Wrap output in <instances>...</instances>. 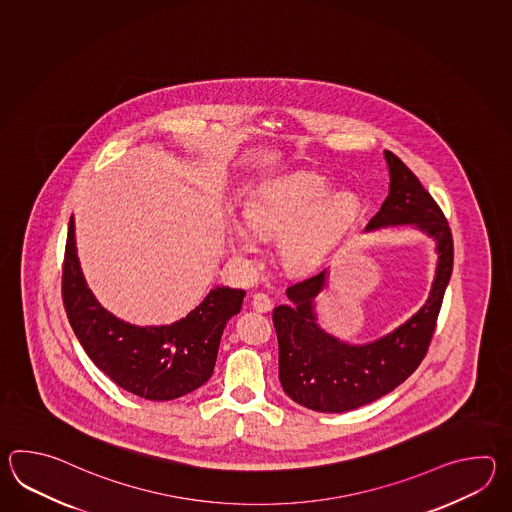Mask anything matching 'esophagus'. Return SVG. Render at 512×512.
I'll return each instance as SVG.
<instances>
[{
    "mask_svg": "<svg viewBox=\"0 0 512 512\" xmlns=\"http://www.w3.org/2000/svg\"><path fill=\"white\" fill-rule=\"evenodd\" d=\"M252 307L260 313H267L272 309L271 296L267 293H254L252 294Z\"/></svg>",
    "mask_w": 512,
    "mask_h": 512,
    "instance_id": "34e87169",
    "label": "esophagus"
}]
</instances>
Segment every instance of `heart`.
I'll return each instance as SVG.
<instances>
[{"instance_id": "1", "label": "heart", "mask_w": 512, "mask_h": 512, "mask_svg": "<svg viewBox=\"0 0 512 512\" xmlns=\"http://www.w3.org/2000/svg\"><path fill=\"white\" fill-rule=\"evenodd\" d=\"M311 172L280 177L252 192L243 205V221L258 238H278L283 265L294 272L313 271L333 252L340 236L357 216L360 199ZM232 251L247 260L258 256L256 240L240 225L229 229Z\"/></svg>"}]
</instances>
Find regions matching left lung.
<instances>
[{
  "instance_id": "left-lung-1",
  "label": "left lung",
  "mask_w": 512,
  "mask_h": 512,
  "mask_svg": "<svg viewBox=\"0 0 512 512\" xmlns=\"http://www.w3.org/2000/svg\"><path fill=\"white\" fill-rule=\"evenodd\" d=\"M384 157L390 194L366 229L408 223L430 234L439 254L432 291L426 304L390 335L364 346H349L316 324L313 300L326 285V269L287 287L293 304L272 311L280 382L294 403L315 412L340 414L373 403L417 370L434 337L452 274L454 241L443 210L397 155L386 150Z\"/></svg>"
}]
</instances>
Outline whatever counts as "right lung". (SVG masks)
Listing matches in <instances>:
<instances>
[{"mask_svg": "<svg viewBox=\"0 0 512 512\" xmlns=\"http://www.w3.org/2000/svg\"><path fill=\"white\" fill-rule=\"evenodd\" d=\"M245 291L216 287L188 316L172 326L137 327L119 320L87 289L69 219L62 265V298L78 342L122 390L148 401H172L212 377L219 340L238 315Z\"/></svg>", "mask_w": 512, "mask_h": 512, "instance_id": "add662e5", "label": "right lung"}]
</instances>
